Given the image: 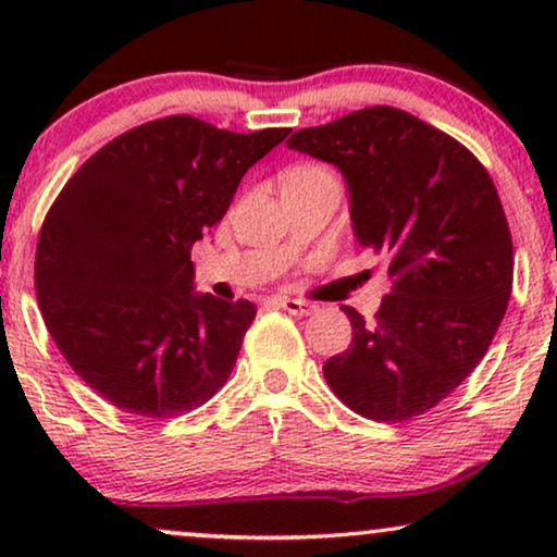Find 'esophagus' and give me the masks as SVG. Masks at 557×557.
<instances>
[{"instance_id":"1","label":"esophagus","mask_w":557,"mask_h":557,"mask_svg":"<svg viewBox=\"0 0 557 557\" xmlns=\"http://www.w3.org/2000/svg\"><path fill=\"white\" fill-rule=\"evenodd\" d=\"M276 304H278L281 309H286L288 314H294V317H309V314H314V311H317L314 304H309V301H304V299H292V296H278Z\"/></svg>"}]
</instances>
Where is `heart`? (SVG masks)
<instances>
[{
    "instance_id": "b5f03b06",
    "label": "heart",
    "mask_w": 557,
    "mask_h": 557,
    "mask_svg": "<svg viewBox=\"0 0 557 557\" xmlns=\"http://www.w3.org/2000/svg\"><path fill=\"white\" fill-rule=\"evenodd\" d=\"M301 177H332V172L324 170V166H319V164H304L286 174V180H301Z\"/></svg>"
}]
</instances>
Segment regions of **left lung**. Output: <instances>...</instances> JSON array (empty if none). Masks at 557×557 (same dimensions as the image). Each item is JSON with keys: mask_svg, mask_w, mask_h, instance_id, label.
<instances>
[{"mask_svg": "<svg viewBox=\"0 0 557 557\" xmlns=\"http://www.w3.org/2000/svg\"><path fill=\"white\" fill-rule=\"evenodd\" d=\"M286 147L342 172L355 238L393 281L375 322L345 307L352 345L324 362L326 383L372 421L425 413L482 362L512 294L492 177L463 144L393 106L299 128Z\"/></svg>", "mask_w": 557, "mask_h": 557, "instance_id": "8db88e82", "label": "left lung"}]
</instances>
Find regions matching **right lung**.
Returning <instances> with one entry per match:
<instances>
[{"label": "right lung", "instance_id": "obj_1", "mask_svg": "<svg viewBox=\"0 0 557 557\" xmlns=\"http://www.w3.org/2000/svg\"><path fill=\"white\" fill-rule=\"evenodd\" d=\"M288 132L149 121L98 149L52 202L37 304L67 364L111 406L172 418L225 385L256 307L197 294L189 250Z\"/></svg>", "mask_w": 557, "mask_h": 557}]
</instances>
